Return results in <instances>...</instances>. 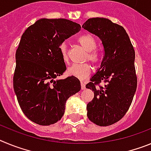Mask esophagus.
<instances>
[{
    "instance_id": "1",
    "label": "esophagus",
    "mask_w": 151,
    "mask_h": 151,
    "mask_svg": "<svg viewBox=\"0 0 151 151\" xmlns=\"http://www.w3.org/2000/svg\"><path fill=\"white\" fill-rule=\"evenodd\" d=\"M81 88H82V90H85V83L83 81L81 82Z\"/></svg>"
}]
</instances>
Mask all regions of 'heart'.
Here are the masks:
<instances>
[{"label": "heart", "mask_w": 151, "mask_h": 151, "mask_svg": "<svg viewBox=\"0 0 151 151\" xmlns=\"http://www.w3.org/2000/svg\"><path fill=\"white\" fill-rule=\"evenodd\" d=\"M78 43L85 49L87 53V58L88 60L94 64H98L101 61V54L97 50H94L97 47V41L95 38L91 35H83L80 36L78 39ZM63 60L66 62L68 61L67 47L65 43H62L59 47ZM91 72V67L88 63L72 64L67 69V73L69 76H74L79 79H85L90 75Z\"/></svg>", "instance_id": "1"}]
</instances>
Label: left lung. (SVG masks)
Segmentation results:
<instances>
[{
    "label": "left lung",
    "instance_id": "8db88e82",
    "mask_svg": "<svg viewBox=\"0 0 151 151\" xmlns=\"http://www.w3.org/2000/svg\"><path fill=\"white\" fill-rule=\"evenodd\" d=\"M82 28L97 35L104 49L101 67L86 85L94 94L87 104L88 118L96 125L108 126L125 116L136 91L134 47L124 28L108 19H88ZM101 82L105 85L97 87Z\"/></svg>",
    "mask_w": 151,
    "mask_h": 151
}]
</instances>
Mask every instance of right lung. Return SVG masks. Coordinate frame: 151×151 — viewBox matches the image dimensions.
Listing matches in <instances>:
<instances>
[{
    "mask_svg": "<svg viewBox=\"0 0 151 151\" xmlns=\"http://www.w3.org/2000/svg\"><path fill=\"white\" fill-rule=\"evenodd\" d=\"M81 29L66 19H41L22 34L16 52L13 88L24 114L50 125L63 116L66 102L81 89L74 76L54 80L66 71L59 47Z\"/></svg>",
    "mask_w": 151,
    "mask_h": 151,
    "instance_id": "obj_1",
    "label": "right lung"
}]
</instances>
